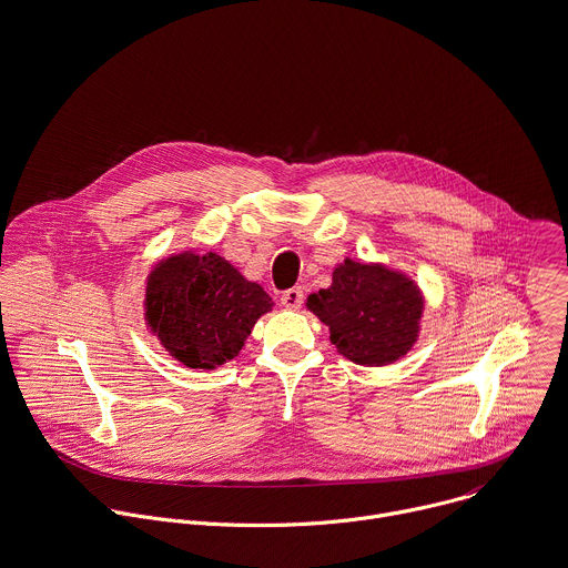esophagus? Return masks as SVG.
Listing matches in <instances>:
<instances>
[{
	"mask_svg": "<svg viewBox=\"0 0 568 568\" xmlns=\"http://www.w3.org/2000/svg\"><path fill=\"white\" fill-rule=\"evenodd\" d=\"M281 303H283V307H287V310H301V305H303V290H301V287H292V290L283 292Z\"/></svg>",
	"mask_w": 568,
	"mask_h": 568,
	"instance_id": "34e87169",
	"label": "esophagus"
}]
</instances>
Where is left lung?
<instances>
[{
	"label": "left lung",
	"mask_w": 568,
	"mask_h": 568,
	"mask_svg": "<svg viewBox=\"0 0 568 568\" xmlns=\"http://www.w3.org/2000/svg\"><path fill=\"white\" fill-rule=\"evenodd\" d=\"M305 307L329 327V341L347 361L394 365L420 336L425 296L418 283L385 263L345 258L332 285L307 296Z\"/></svg>",
	"instance_id": "obj_1"
}]
</instances>
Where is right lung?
<instances>
[{"mask_svg":"<svg viewBox=\"0 0 568 568\" xmlns=\"http://www.w3.org/2000/svg\"><path fill=\"white\" fill-rule=\"evenodd\" d=\"M274 301L216 252L159 258L145 278L143 318L161 347L190 369H216L243 349Z\"/></svg>","mask_w":568,"mask_h":568,"instance_id":"add662e5","label":"right lung"}]
</instances>
